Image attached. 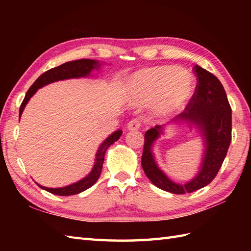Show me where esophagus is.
<instances>
[{
    "label": "esophagus",
    "instance_id": "1",
    "mask_svg": "<svg viewBox=\"0 0 251 251\" xmlns=\"http://www.w3.org/2000/svg\"><path fill=\"white\" fill-rule=\"evenodd\" d=\"M141 126V121L138 120V119H132L131 121H129L128 124H127V128L129 130H136V129H139Z\"/></svg>",
    "mask_w": 251,
    "mask_h": 251
}]
</instances>
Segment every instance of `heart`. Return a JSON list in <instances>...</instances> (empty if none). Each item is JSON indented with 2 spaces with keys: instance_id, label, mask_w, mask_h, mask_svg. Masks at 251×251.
Listing matches in <instances>:
<instances>
[{
  "instance_id": "heart-1",
  "label": "heart",
  "mask_w": 251,
  "mask_h": 251,
  "mask_svg": "<svg viewBox=\"0 0 251 251\" xmlns=\"http://www.w3.org/2000/svg\"><path fill=\"white\" fill-rule=\"evenodd\" d=\"M131 94L139 102L154 101V111L167 116L180 110L191 97L194 81L176 67H155L137 72L130 81Z\"/></svg>"
}]
</instances>
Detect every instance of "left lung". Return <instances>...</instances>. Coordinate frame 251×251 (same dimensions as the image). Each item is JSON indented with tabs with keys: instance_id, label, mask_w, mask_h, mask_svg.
I'll use <instances>...</instances> for the list:
<instances>
[{
	"instance_id": "1",
	"label": "left lung",
	"mask_w": 251,
	"mask_h": 251,
	"mask_svg": "<svg viewBox=\"0 0 251 251\" xmlns=\"http://www.w3.org/2000/svg\"><path fill=\"white\" fill-rule=\"evenodd\" d=\"M193 71L197 78L195 92L185 110L175 119L197 125L202 132L206 151L199 175L190 182L178 184L169 180L154 161L152 145L162 134V126H155L145 134L141 165L151 182L174 194L192 193L204 188L215 179L222 166L232 140V109L226 90L214 74L200 66Z\"/></svg>"
}]
</instances>
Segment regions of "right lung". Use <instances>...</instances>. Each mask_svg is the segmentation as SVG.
I'll list each match as a JSON object with an SVG mask.
<instances>
[{
  "mask_svg": "<svg viewBox=\"0 0 251 251\" xmlns=\"http://www.w3.org/2000/svg\"><path fill=\"white\" fill-rule=\"evenodd\" d=\"M99 66L100 65L97 61L92 60V59H79V60L66 62L59 67L52 68L50 70L44 72L42 75L37 77L36 81L31 85V87L28 89V92H26L25 97L19 109V119L21 114H23V111L25 109V104L28 103L30 98L35 94V92L39 88L43 87L44 85H47L52 82L61 81V79L86 76L90 72H92V70H94V69H98ZM121 136H122V130H117L113 132V134H112L109 138H106V140L99 147L97 154H96V163L94 165V168L92 170V173H90L87 177L79 180L78 182H75L68 186H63V188L51 189V188H45V186H42L40 184L39 186L43 190L50 192V193L60 195V196L78 194L81 193V192L89 189L90 186L97 182V180L100 177L101 169H102V164L104 161L105 151L108 150V148L111 145H113L115 141L119 140Z\"/></svg>",
  "mask_w": 251,
  "mask_h": 251,
  "instance_id": "add662e5",
  "label": "right lung"
}]
</instances>
